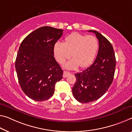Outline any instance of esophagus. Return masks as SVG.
Masks as SVG:
<instances>
[{
	"label": "esophagus",
	"mask_w": 132,
	"mask_h": 132,
	"mask_svg": "<svg viewBox=\"0 0 132 132\" xmlns=\"http://www.w3.org/2000/svg\"><path fill=\"white\" fill-rule=\"evenodd\" d=\"M71 74L69 72H67V71H65L64 72V74H63V77L64 78H66V77H67L68 76H70Z\"/></svg>",
	"instance_id": "obj_1"
}]
</instances>
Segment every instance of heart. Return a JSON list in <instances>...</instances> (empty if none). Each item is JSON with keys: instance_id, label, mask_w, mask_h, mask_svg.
Listing matches in <instances>:
<instances>
[{"instance_id": "heart-1", "label": "heart", "mask_w": 132, "mask_h": 132, "mask_svg": "<svg viewBox=\"0 0 132 132\" xmlns=\"http://www.w3.org/2000/svg\"><path fill=\"white\" fill-rule=\"evenodd\" d=\"M98 49V41L96 36L72 33L65 38L64 42H57L54 46L56 59L64 64L71 56L73 58L65 64L66 68L75 69L80 66L84 68L92 63Z\"/></svg>"}]
</instances>
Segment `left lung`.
<instances>
[{
    "instance_id": "1",
    "label": "left lung",
    "mask_w": 132,
    "mask_h": 132,
    "mask_svg": "<svg viewBox=\"0 0 132 132\" xmlns=\"http://www.w3.org/2000/svg\"><path fill=\"white\" fill-rule=\"evenodd\" d=\"M99 48L96 60L92 65L82 72L75 74L76 81L72 87L75 98L87 103L100 98L113 82L116 68V57L113 46L104 36L96 31Z\"/></svg>"
}]
</instances>
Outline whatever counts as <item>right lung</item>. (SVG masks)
<instances>
[{
  "label": "right lung",
  "instance_id": "add662e5",
  "mask_svg": "<svg viewBox=\"0 0 132 132\" xmlns=\"http://www.w3.org/2000/svg\"><path fill=\"white\" fill-rule=\"evenodd\" d=\"M63 30L43 26L29 34L22 42L15 68L23 92L32 100H47L54 93L63 71L54 56V46Z\"/></svg>",
  "mask_w": 132,
  "mask_h": 132
}]
</instances>
